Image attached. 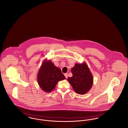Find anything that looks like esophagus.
Instances as JSON below:
<instances>
[{"label":"esophagus","mask_w":128,"mask_h":128,"mask_svg":"<svg viewBox=\"0 0 128 128\" xmlns=\"http://www.w3.org/2000/svg\"><path fill=\"white\" fill-rule=\"evenodd\" d=\"M64 75H65V76L66 78L67 79V78H68V73H65V74H64Z\"/></svg>","instance_id":"34e87169"}]
</instances>
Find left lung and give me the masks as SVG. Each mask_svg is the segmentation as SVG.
<instances>
[{
    "mask_svg": "<svg viewBox=\"0 0 128 128\" xmlns=\"http://www.w3.org/2000/svg\"><path fill=\"white\" fill-rule=\"evenodd\" d=\"M71 72L72 76L68 77V80L74 91L80 94H85L90 90L93 84L92 76L87 65L85 63L75 64Z\"/></svg>",
    "mask_w": 128,
    "mask_h": 128,
    "instance_id": "8db88e82",
    "label": "left lung"
}]
</instances>
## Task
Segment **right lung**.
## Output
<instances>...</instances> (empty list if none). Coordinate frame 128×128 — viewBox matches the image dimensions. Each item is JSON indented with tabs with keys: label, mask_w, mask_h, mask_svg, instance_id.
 Instances as JSON below:
<instances>
[{
	"label": "right lung",
	"mask_w": 128,
	"mask_h": 128,
	"mask_svg": "<svg viewBox=\"0 0 128 128\" xmlns=\"http://www.w3.org/2000/svg\"><path fill=\"white\" fill-rule=\"evenodd\" d=\"M66 79L60 68L55 66L50 60H44L37 74V80L44 91L50 92L58 81Z\"/></svg>",
	"instance_id": "obj_1"
}]
</instances>
